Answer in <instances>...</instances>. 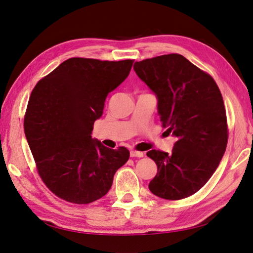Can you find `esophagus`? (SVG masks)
I'll return each mask as SVG.
<instances>
[{"label": "esophagus", "mask_w": 253, "mask_h": 253, "mask_svg": "<svg viewBox=\"0 0 253 253\" xmlns=\"http://www.w3.org/2000/svg\"><path fill=\"white\" fill-rule=\"evenodd\" d=\"M143 155H144L143 152L135 151V150L131 151V157H143Z\"/></svg>", "instance_id": "esophagus-1"}]
</instances>
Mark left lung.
Here are the masks:
<instances>
[{
    "mask_svg": "<svg viewBox=\"0 0 253 253\" xmlns=\"http://www.w3.org/2000/svg\"><path fill=\"white\" fill-rule=\"evenodd\" d=\"M134 70L157 96L164 127L177 138L172 154L147 153L157 165L149 189L169 201L193 195L217 169L228 142L226 110L217 84L178 53L139 61Z\"/></svg>",
    "mask_w": 253,
    "mask_h": 253,
    "instance_id": "8db88e82",
    "label": "left lung"
}]
</instances>
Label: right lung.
<instances>
[{"label":"right lung","instance_id":"obj_1","mask_svg":"<svg viewBox=\"0 0 253 253\" xmlns=\"http://www.w3.org/2000/svg\"><path fill=\"white\" fill-rule=\"evenodd\" d=\"M134 60L71 58L36 84L24 132L38 174L63 201L85 205L104 196L129 157L125 147H104L91 138L109 93L124 82Z\"/></svg>","mask_w":253,"mask_h":253}]
</instances>
